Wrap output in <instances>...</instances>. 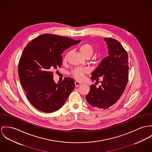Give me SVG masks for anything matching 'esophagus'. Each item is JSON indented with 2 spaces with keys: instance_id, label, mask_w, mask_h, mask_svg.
<instances>
[{
  "instance_id": "obj_1",
  "label": "esophagus",
  "mask_w": 152,
  "mask_h": 152,
  "mask_svg": "<svg viewBox=\"0 0 152 152\" xmlns=\"http://www.w3.org/2000/svg\"><path fill=\"white\" fill-rule=\"evenodd\" d=\"M75 86H76V87H78V86H79L80 85H81L82 84V83H80V82H77V81H76V82H75Z\"/></svg>"
}]
</instances>
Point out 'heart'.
Wrapping results in <instances>:
<instances>
[{
    "label": "heart",
    "instance_id": "obj_1",
    "mask_svg": "<svg viewBox=\"0 0 152 152\" xmlns=\"http://www.w3.org/2000/svg\"><path fill=\"white\" fill-rule=\"evenodd\" d=\"M79 51L82 55L85 57L86 56H91L93 53L94 48L93 46L88 43H84L79 47ZM69 55V53H67L64 57V60H66ZM88 72V69L87 68H79L73 70L72 73L74 77L77 80H82L84 77V75Z\"/></svg>",
    "mask_w": 152,
    "mask_h": 152
}]
</instances>
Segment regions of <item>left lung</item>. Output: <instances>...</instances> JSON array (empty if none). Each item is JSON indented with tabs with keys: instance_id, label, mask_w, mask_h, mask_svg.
Returning <instances> with one entry per match:
<instances>
[{
	"instance_id": "left-lung-1",
	"label": "left lung",
	"mask_w": 152,
	"mask_h": 152,
	"mask_svg": "<svg viewBox=\"0 0 152 152\" xmlns=\"http://www.w3.org/2000/svg\"><path fill=\"white\" fill-rule=\"evenodd\" d=\"M109 56L102 60L91 74V80H102L96 87L92 84L86 100L90 105L107 109L115 104L123 93L128 82L129 59L127 51L115 39H104ZM99 83V82H98Z\"/></svg>"
}]
</instances>
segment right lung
I'll return each mask as SVG.
<instances>
[{
	"mask_svg": "<svg viewBox=\"0 0 152 152\" xmlns=\"http://www.w3.org/2000/svg\"><path fill=\"white\" fill-rule=\"evenodd\" d=\"M80 41L43 34L25 47L18 64V75L28 100L37 109L51 113L65 104L75 87V81L65 77L56 84L53 71L61 68L64 51Z\"/></svg>",
	"mask_w": 152,
	"mask_h": 152,
	"instance_id": "add662e5",
	"label": "right lung"
}]
</instances>
